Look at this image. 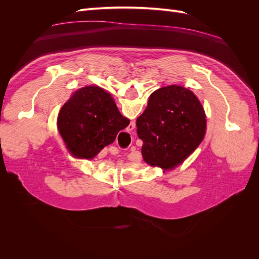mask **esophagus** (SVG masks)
<instances>
[{
  "label": "esophagus",
  "instance_id": "34e87169",
  "mask_svg": "<svg viewBox=\"0 0 259 259\" xmlns=\"http://www.w3.org/2000/svg\"><path fill=\"white\" fill-rule=\"evenodd\" d=\"M135 126H136V125H135V123L134 122H131V124L128 125V126H127V128H126V132H127V134H131V132L133 131V130H135ZM133 149V148H132Z\"/></svg>",
  "mask_w": 259,
  "mask_h": 259
}]
</instances>
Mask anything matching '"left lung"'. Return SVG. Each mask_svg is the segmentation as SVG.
<instances>
[{"instance_id": "obj_1", "label": "left lung", "mask_w": 259, "mask_h": 259, "mask_svg": "<svg viewBox=\"0 0 259 259\" xmlns=\"http://www.w3.org/2000/svg\"><path fill=\"white\" fill-rule=\"evenodd\" d=\"M146 163L171 169L190 155L205 135V112L194 94L178 85L154 91L136 120Z\"/></svg>"}]
</instances>
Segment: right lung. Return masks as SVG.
<instances>
[{"label":"right lung","instance_id":"add662e5","mask_svg":"<svg viewBox=\"0 0 259 259\" xmlns=\"http://www.w3.org/2000/svg\"><path fill=\"white\" fill-rule=\"evenodd\" d=\"M57 123L69 151L77 158L93 159L114 142L130 120L117 110L110 94L97 86H85L61 108Z\"/></svg>","mask_w":259,"mask_h":259}]
</instances>
